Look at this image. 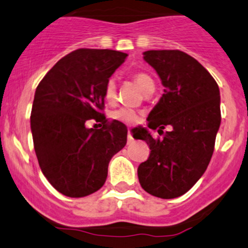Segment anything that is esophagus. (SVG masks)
Returning <instances> with one entry per match:
<instances>
[{
    "label": "esophagus",
    "mask_w": 248,
    "mask_h": 248,
    "mask_svg": "<svg viewBox=\"0 0 248 248\" xmlns=\"http://www.w3.org/2000/svg\"><path fill=\"white\" fill-rule=\"evenodd\" d=\"M132 141H133V137H132V135L129 131V133H127V144H131Z\"/></svg>",
    "instance_id": "34e87169"
}]
</instances>
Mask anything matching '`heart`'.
I'll return each mask as SVG.
<instances>
[{
	"instance_id": "1",
	"label": "heart",
	"mask_w": 248,
	"mask_h": 248,
	"mask_svg": "<svg viewBox=\"0 0 248 248\" xmlns=\"http://www.w3.org/2000/svg\"><path fill=\"white\" fill-rule=\"evenodd\" d=\"M133 80H135L136 84L138 85L139 89L143 91L144 93H146L147 91L155 89V83L152 80L151 77L145 72H137V74L133 75ZM104 98L108 103H113L117 98V82L113 77H111L107 80L104 87ZM116 119L123 122L125 124L133 125L139 122V115L136 112L135 110L127 109V108H122V109L117 110L113 113Z\"/></svg>"
}]
</instances>
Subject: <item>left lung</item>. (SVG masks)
<instances>
[{"instance_id":"obj_1","label":"left lung","mask_w":248,"mask_h":248,"mask_svg":"<svg viewBox=\"0 0 248 248\" xmlns=\"http://www.w3.org/2000/svg\"><path fill=\"white\" fill-rule=\"evenodd\" d=\"M144 60L159 75L164 93L137 138L149 145L138 179L147 193L163 199L183 196L206 171L220 126V93L217 82L196 58L180 50H149ZM165 126L171 132L163 133ZM135 136V133H133Z\"/></svg>"}]
</instances>
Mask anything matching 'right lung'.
<instances>
[{
    "instance_id": "obj_1",
    "label": "right lung",
    "mask_w": 248,
    "mask_h": 248,
    "mask_svg": "<svg viewBox=\"0 0 248 248\" xmlns=\"http://www.w3.org/2000/svg\"><path fill=\"white\" fill-rule=\"evenodd\" d=\"M127 55L77 49L58 62L36 88L30 125L40 168L58 192L80 198L98 191L112 155L126 144L127 129L105 118L104 87ZM90 119L101 129H88Z\"/></svg>"
}]
</instances>
